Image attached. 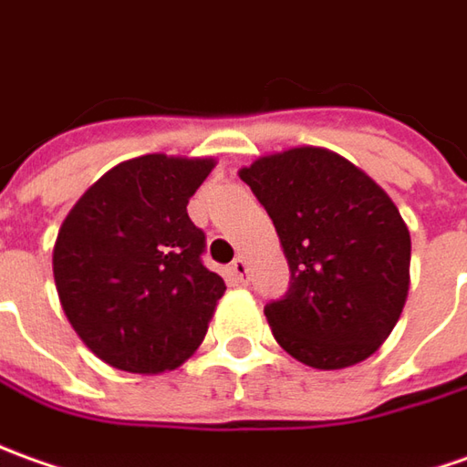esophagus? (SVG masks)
Wrapping results in <instances>:
<instances>
[{
	"mask_svg": "<svg viewBox=\"0 0 467 467\" xmlns=\"http://www.w3.org/2000/svg\"><path fill=\"white\" fill-rule=\"evenodd\" d=\"M227 278L233 281L234 286H237V284H245V281H247V260L245 258H234L233 265L227 268Z\"/></svg>",
	"mask_w": 467,
	"mask_h": 467,
	"instance_id": "esophagus-1",
	"label": "esophagus"
}]
</instances>
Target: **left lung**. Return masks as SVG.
Wrapping results in <instances>:
<instances>
[{
    "mask_svg": "<svg viewBox=\"0 0 467 467\" xmlns=\"http://www.w3.org/2000/svg\"><path fill=\"white\" fill-rule=\"evenodd\" d=\"M274 220L291 271L265 317L299 363L340 370L391 335L409 294L411 237L391 196L327 148H291L240 168Z\"/></svg>",
    "mask_w": 467,
    "mask_h": 467,
    "instance_id": "8db88e82",
    "label": "left lung"
}]
</instances>
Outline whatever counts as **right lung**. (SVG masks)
I'll list each match as a JSON object with an SVG mask.
<instances>
[{"mask_svg": "<svg viewBox=\"0 0 467 467\" xmlns=\"http://www.w3.org/2000/svg\"><path fill=\"white\" fill-rule=\"evenodd\" d=\"M214 163L163 153L122 161L60 224L53 247L60 306L107 366L163 373L204 340L227 286L204 268V233L186 204Z\"/></svg>", "mask_w": 467, "mask_h": 467, "instance_id": "right-lung-1", "label": "right lung"}]
</instances>
